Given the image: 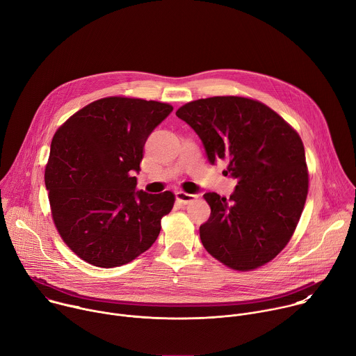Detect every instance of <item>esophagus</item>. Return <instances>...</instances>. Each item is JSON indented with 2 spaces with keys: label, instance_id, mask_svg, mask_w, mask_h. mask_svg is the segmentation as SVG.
Masks as SVG:
<instances>
[{
  "label": "esophagus",
  "instance_id": "34e87169",
  "mask_svg": "<svg viewBox=\"0 0 356 356\" xmlns=\"http://www.w3.org/2000/svg\"><path fill=\"white\" fill-rule=\"evenodd\" d=\"M176 198H177V201L180 202V204H188V202H191V201H194L197 198V195L188 194V193H184V191H177L176 193Z\"/></svg>",
  "mask_w": 356,
  "mask_h": 356
}]
</instances>
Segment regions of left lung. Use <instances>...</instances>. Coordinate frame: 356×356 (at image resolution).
<instances>
[{"label":"left lung","instance_id":"left-lung-1","mask_svg":"<svg viewBox=\"0 0 356 356\" xmlns=\"http://www.w3.org/2000/svg\"><path fill=\"white\" fill-rule=\"evenodd\" d=\"M204 145L211 165L238 184L229 200L206 193L211 207L200 238L210 255L235 270L257 269L290 241L309 191L298 134L257 99L225 95L191 101L176 111Z\"/></svg>","mask_w":356,"mask_h":356}]
</instances>
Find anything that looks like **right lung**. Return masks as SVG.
I'll return each instance as SVG.
<instances>
[{
  "label": "right lung",
  "instance_id": "right-lung-1",
  "mask_svg": "<svg viewBox=\"0 0 356 356\" xmlns=\"http://www.w3.org/2000/svg\"><path fill=\"white\" fill-rule=\"evenodd\" d=\"M173 107L107 97L72 115L55 134L44 184L55 225L79 258L98 268L125 265L147 250L175 194L136 191L147 136Z\"/></svg>",
  "mask_w": 356,
  "mask_h": 356
}]
</instances>
